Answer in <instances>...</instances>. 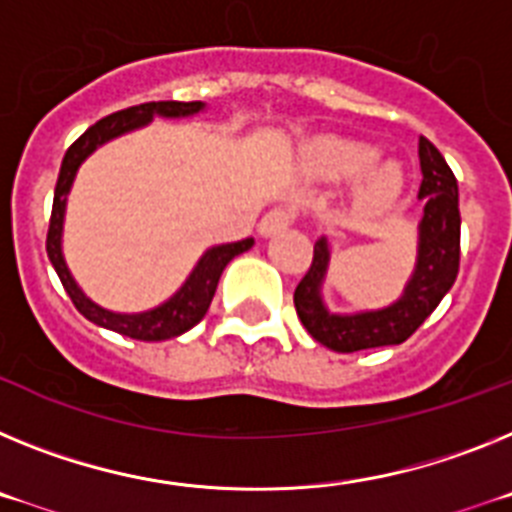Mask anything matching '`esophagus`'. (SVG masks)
Wrapping results in <instances>:
<instances>
[{"label": "esophagus", "instance_id": "obj_1", "mask_svg": "<svg viewBox=\"0 0 512 512\" xmlns=\"http://www.w3.org/2000/svg\"><path fill=\"white\" fill-rule=\"evenodd\" d=\"M293 221V213L286 211V208H273V211H268L265 216H262L260 221V234L262 237H273V234H278V231L288 229Z\"/></svg>", "mask_w": 512, "mask_h": 512}]
</instances>
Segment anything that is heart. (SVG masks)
Wrapping results in <instances>:
<instances>
[{"instance_id":"1","label":"heart","mask_w":512,"mask_h":512,"mask_svg":"<svg viewBox=\"0 0 512 512\" xmlns=\"http://www.w3.org/2000/svg\"><path fill=\"white\" fill-rule=\"evenodd\" d=\"M376 157H379V151L373 146L353 139H335V136L314 141L304 151L306 170L327 182L353 180L376 162ZM399 190H402V170L394 162H384L379 167H372L358 182L353 203L361 211H381L397 198Z\"/></svg>"}]
</instances>
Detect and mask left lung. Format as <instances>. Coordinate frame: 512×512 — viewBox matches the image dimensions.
<instances>
[{
	"instance_id": "8db88e82",
	"label": "left lung",
	"mask_w": 512,
	"mask_h": 512,
	"mask_svg": "<svg viewBox=\"0 0 512 512\" xmlns=\"http://www.w3.org/2000/svg\"><path fill=\"white\" fill-rule=\"evenodd\" d=\"M420 154L422 219L417 226V260L412 278L394 304L358 314H332L322 299V283L330 268L327 237L314 244V260L293 293L301 324L311 337L335 353L399 345L433 314L459 275L461 213L459 185L443 154L425 136L417 141Z\"/></svg>"
}]
</instances>
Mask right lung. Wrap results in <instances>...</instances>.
Segmentation results:
<instances>
[{
  "label": "right lung",
  "instance_id": "obj_1",
  "mask_svg": "<svg viewBox=\"0 0 512 512\" xmlns=\"http://www.w3.org/2000/svg\"><path fill=\"white\" fill-rule=\"evenodd\" d=\"M203 108H206L203 102L177 100L133 105V108L118 110V113L97 121L95 126L87 128V131L66 149L64 162H61L59 182H56V190H53V211L51 224H48L46 250L48 260H51V265L56 268V273H59L66 293H69V299L74 301L79 314H84V317L90 319V322H95L97 327H105V330H113L118 332V335L146 342L170 340V337L188 332L190 327H195V324L206 317V311L208 306H211L213 293H216V286H219V278L221 273H224L226 265L255 244V239L250 237L242 239V242L219 244V247L206 250L201 260H198V265L193 268V273L188 275V281L182 283L180 291H177L172 299H167L164 304L154 306V309L149 311H139V314H118V311L102 309L100 304H95V301L84 296V291L77 286V281L71 278L69 268H66L64 252H61V234H64L66 195H69L71 182L77 177L79 164L90 157L97 146L108 144L110 139H118L123 133L146 126V123H151L154 115H162V118H188V115L201 113Z\"/></svg>",
  "mask_w": 512,
  "mask_h": 512
}]
</instances>
